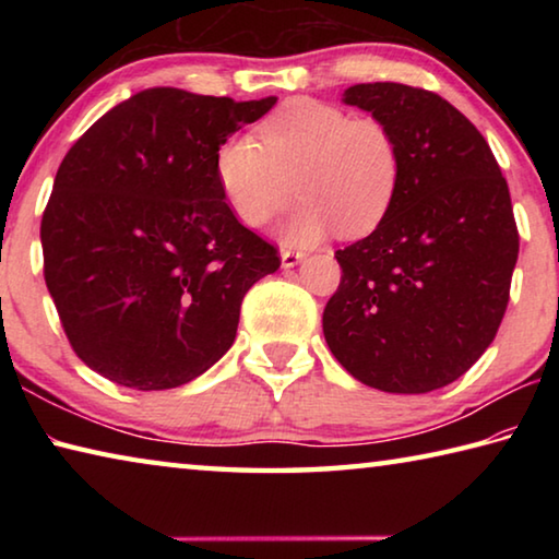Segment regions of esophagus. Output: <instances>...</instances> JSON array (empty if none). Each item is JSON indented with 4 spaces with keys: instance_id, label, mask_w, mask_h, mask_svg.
<instances>
[{
    "instance_id": "34e87169",
    "label": "esophagus",
    "mask_w": 559,
    "mask_h": 559,
    "mask_svg": "<svg viewBox=\"0 0 559 559\" xmlns=\"http://www.w3.org/2000/svg\"><path fill=\"white\" fill-rule=\"evenodd\" d=\"M302 259H306V253H302V251H290V249L281 251V266H283V269L298 266V263H300Z\"/></svg>"
}]
</instances>
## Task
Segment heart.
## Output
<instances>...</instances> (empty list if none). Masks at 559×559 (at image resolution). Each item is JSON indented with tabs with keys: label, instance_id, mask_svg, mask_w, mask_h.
Wrapping results in <instances>:
<instances>
[{
	"label": "heart",
	"instance_id": "1",
	"mask_svg": "<svg viewBox=\"0 0 559 559\" xmlns=\"http://www.w3.org/2000/svg\"><path fill=\"white\" fill-rule=\"evenodd\" d=\"M259 139L261 144L234 135L214 155L216 182L241 224L261 229L298 192L306 202L281 236L310 246L335 229L349 239L370 234L390 212L402 155L382 120L349 118L330 103L296 98L263 120Z\"/></svg>",
	"mask_w": 559,
	"mask_h": 559
}]
</instances>
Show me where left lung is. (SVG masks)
I'll return each mask as SVG.
<instances>
[{
  "instance_id": "8db88e82",
  "label": "left lung",
  "mask_w": 559,
  "mask_h": 559,
  "mask_svg": "<svg viewBox=\"0 0 559 559\" xmlns=\"http://www.w3.org/2000/svg\"><path fill=\"white\" fill-rule=\"evenodd\" d=\"M343 100L392 130L402 173L382 224L335 251L343 278L325 343L374 390H439L468 372L506 316L518 261L508 182L486 138L437 93L357 83Z\"/></svg>"
}]
</instances>
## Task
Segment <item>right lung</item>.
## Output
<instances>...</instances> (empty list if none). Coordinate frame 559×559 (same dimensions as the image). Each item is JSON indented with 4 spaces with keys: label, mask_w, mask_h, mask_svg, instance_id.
Returning <instances> with one entry per match:
<instances>
[{
    "label": "right lung",
    "mask_w": 559,
    "mask_h": 559,
    "mask_svg": "<svg viewBox=\"0 0 559 559\" xmlns=\"http://www.w3.org/2000/svg\"><path fill=\"white\" fill-rule=\"evenodd\" d=\"M273 106L147 88L66 153L41 219L44 278L93 372L173 390L231 347L246 290L281 259L234 216L214 155Z\"/></svg>",
    "instance_id": "obj_1"
}]
</instances>
